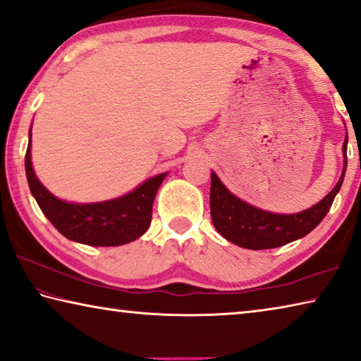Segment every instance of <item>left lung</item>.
I'll use <instances>...</instances> for the list:
<instances>
[{
    "mask_svg": "<svg viewBox=\"0 0 361 361\" xmlns=\"http://www.w3.org/2000/svg\"><path fill=\"white\" fill-rule=\"evenodd\" d=\"M347 142L344 140V169L336 187L320 203L298 214H274L245 203L211 173V219L224 238L247 250L279 247L310 233L328 214L334 197L341 190L347 169Z\"/></svg>",
    "mask_w": 361,
    "mask_h": 361,
    "instance_id": "8db88e82",
    "label": "left lung"
}]
</instances>
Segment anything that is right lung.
Here are the masks:
<instances>
[{"label":"right lung","instance_id":"1","mask_svg":"<svg viewBox=\"0 0 361 361\" xmlns=\"http://www.w3.org/2000/svg\"><path fill=\"white\" fill-rule=\"evenodd\" d=\"M32 129L25 153L30 192L49 222L65 238L90 246H120L139 238L152 221V206L166 173L144 182L125 197L92 204H73L56 198L35 176L32 166Z\"/></svg>","mask_w":361,"mask_h":361}]
</instances>
